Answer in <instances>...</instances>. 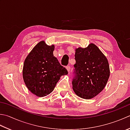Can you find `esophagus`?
I'll return each mask as SVG.
<instances>
[{
    "label": "esophagus",
    "mask_w": 130,
    "mask_h": 130,
    "mask_svg": "<svg viewBox=\"0 0 130 130\" xmlns=\"http://www.w3.org/2000/svg\"><path fill=\"white\" fill-rule=\"evenodd\" d=\"M66 68H67L68 72H69L70 70V66H67V67H66Z\"/></svg>",
    "instance_id": "34e87169"
}]
</instances>
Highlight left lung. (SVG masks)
<instances>
[{
  "label": "left lung",
  "mask_w": 130,
  "mask_h": 130,
  "mask_svg": "<svg viewBox=\"0 0 130 130\" xmlns=\"http://www.w3.org/2000/svg\"><path fill=\"white\" fill-rule=\"evenodd\" d=\"M75 75L72 85L79 97L91 99L105 88L110 76L107 58L93 43L75 49Z\"/></svg>",
  "instance_id": "left-lung-1"
}]
</instances>
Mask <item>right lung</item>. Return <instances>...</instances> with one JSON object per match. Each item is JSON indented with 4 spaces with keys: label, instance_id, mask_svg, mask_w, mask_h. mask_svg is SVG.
Masks as SVG:
<instances>
[{
    "label": "right lung",
    "instance_id": "1",
    "mask_svg": "<svg viewBox=\"0 0 130 130\" xmlns=\"http://www.w3.org/2000/svg\"><path fill=\"white\" fill-rule=\"evenodd\" d=\"M54 50V45H48L42 40L32 48L25 60L24 81L28 90L38 97L51 93L60 77L68 73L53 56Z\"/></svg>",
    "mask_w": 130,
    "mask_h": 130
}]
</instances>
